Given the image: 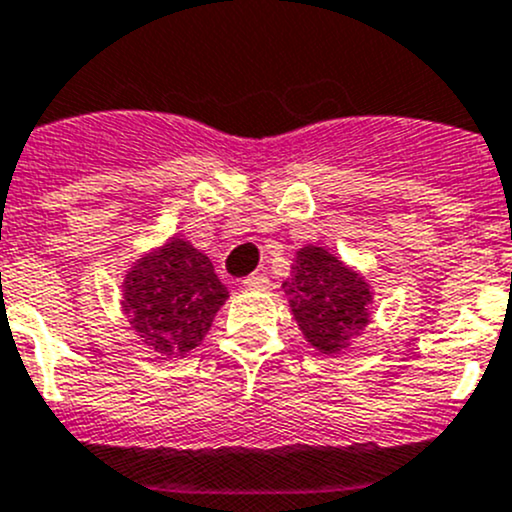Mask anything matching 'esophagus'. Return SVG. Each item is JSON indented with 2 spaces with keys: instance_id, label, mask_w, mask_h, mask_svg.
Masks as SVG:
<instances>
[{
  "instance_id": "esophagus-1",
  "label": "esophagus",
  "mask_w": 512,
  "mask_h": 512,
  "mask_svg": "<svg viewBox=\"0 0 512 512\" xmlns=\"http://www.w3.org/2000/svg\"><path fill=\"white\" fill-rule=\"evenodd\" d=\"M244 288H251V291H263L268 288V276L266 273H251V276L244 278Z\"/></svg>"
}]
</instances>
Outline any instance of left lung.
Here are the masks:
<instances>
[{
	"mask_svg": "<svg viewBox=\"0 0 512 512\" xmlns=\"http://www.w3.org/2000/svg\"><path fill=\"white\" fill-rule=\"evenodd\" d=\"M283 291L306 341L321 353L343 351L368 323V283L321 246L298 251Z\"/></svg>",
	"mask_w": 512,
	"mask_h": 512,
	"instance_id": "obj_1",
	"label": "left lung"
}]
</instances>
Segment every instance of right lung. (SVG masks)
<instances>
[{
  "mask_svg": "<svg viewBox=\"0 0 512 512\" xmlns=\"http://www.w3.org/2000/svg\"><path fill=\"white\" fill-rule=\"evenodd\" d=\"M229 298L214 266L189 241L171 239L144 256L124 283V313L141 341L166 356H184L209 333Z\"/></svg>",
  "mask_w": 512,
  "mask_h": 512,
  "instance_id": "right-lung-1",
  "label": "right lung"
}]
</instances>
